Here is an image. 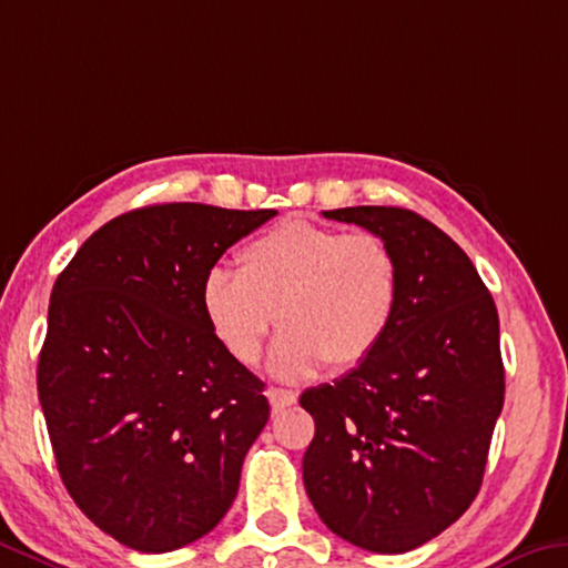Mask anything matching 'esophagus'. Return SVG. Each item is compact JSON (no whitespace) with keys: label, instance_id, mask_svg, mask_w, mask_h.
I'll return each mask as SVG.
<instances>
[{"label":"esophagus","instance_id":"1","mask_svg":"<svg viewBox=\"0 0 568 568\" xmlns=\"http://www.w3.org/2000/svg\"><path fill=\"white\" fill-rule=\"evenodd\" d=\"M267 399H270V407H273L275 412H283V409L293 407V404L298 402V394L291 392V389H281V386H270Z\"/></svg>","mask_w":568,"mask_h":568}]
</instances>
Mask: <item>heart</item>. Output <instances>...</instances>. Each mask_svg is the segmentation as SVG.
<instances>
[{
    "instance_id": "obj_1",
    "label": "heart",
    "mask_w": 568,
    "mask_h": 568,
    "mask_svg": "<svg viewBox=\"0 0 568 568\" xmlns=\"http://www.w3.org/2000/svg\"><path fill=\"white\" fill-rule=\"evenodd\" d=\"M399 260L376 232H344L285 220L240 250L237 273L214 267L202 283V311L214 338L252 366L277 321L283 336L270 374L303 382L328 364H364L399 308Z\"/></svg>"
}]
</instances>
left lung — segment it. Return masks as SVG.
I'll return each mask as SVG.
<instances>
[{
	"label": "left lung",
	"mask_w": 568,
	"mask_h": 568,
	"mask_svg": "<svg viewBox=\"0 0 568 568\" xmlns=\"http://www.w3.org/2000/svg\"><path fill=\"white\" fill-rule=\"evenodd\" d=\"M399 260V308L382 346L301 394L316 419L303 457L313 508L333 534L404 554L443 534L480 490L506 374L493 295L457 242L402 206H344Z\"/></svg>",
	"instance_id": "1"
}]
</instances>
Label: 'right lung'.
Returning <instances> with one entry per match:
<instances>
[{
	"instance_id": "obj_1",
	"label": "right lung",
	"mask_w": 568,
	"mask_h": 568,
	"mask_svg": "<svg viewBox=\"0 0 568 568\" xmlns=\"http://www.w3.org/2000/svg\"><path fill=\"white\" fill-rule=\"evenodd\" d=\"M174 202L103 224L52 287L38 394L75 506L164 554L220 524L270 417L265 384L214 338L202 283L275 217Z\"/></svg>"
}]
</instances>
